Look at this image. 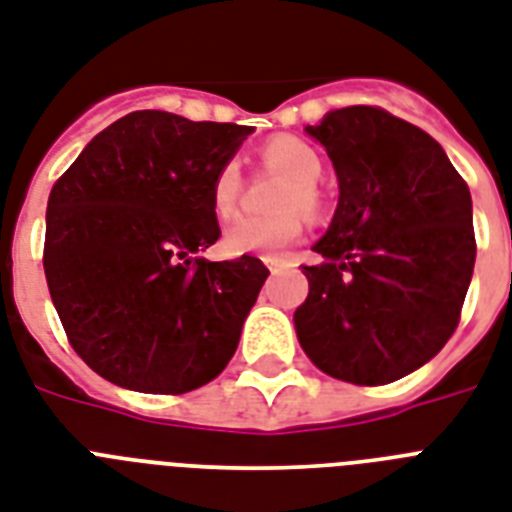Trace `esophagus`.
I'll return each instance as SVG.
<instances>
[{"label": "esophagus", "mask_w": 512, "mask_h": 512, "mask_svg": "<svg viewBox=\"0 0 512 512\" xmlns=\"http://www.w3.org/2000/svg\"><path fill=\"white\" fill-rule=\"evenodd\" d=\"M263 263L268 270H278V268H284L286 260H281V257H263Z\"/></svg>", "instance_id": "esophagus-1"}]
</instances>
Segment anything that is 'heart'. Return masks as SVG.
I'll use <instances>...</instances> for the list:
<instances>
[{
	"instance_id": "1",
	"label": "heart",
	"mask_w": 512,
	"mask_h": 512,
	"mask_svg": "<svg viewBox=\"0 0 512 512\" xmlns=\"http://www.w3.org/2000/svg\"><path fill=\"white\" fill-rule=\"evenodd\" d=\"M263 165L270 170H278L289 176L281 194L276 199L278 210L284 213L268 215V218H242L223 234V252L231 257L257 255L273 257L281 255L284 249L299 242V236L305 231V218L299 209L307 215L321 210V191H318V178L323 173L321 152L310 141L299 136H273L260 149ZM242 165L239 160L220 162L210 181V210L218 220H228L239 207L242 197Z\"/></svg>"
}]
</instances>
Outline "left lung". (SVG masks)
Wrapping results in <instances>:
<instances>
[{
  "label": "left lung",
  "instance_id": "8db88e82",
  "mask_svg": "<svg viewBox=\"0 0 512 512\" xmlns=\"http://www.w3.org/2000/svg\"><path fill=\"white\" fill-rule=\"evenodd\" d=\"M307 134L334 162L339 205L313 247L323 260L302 265L297 339L328 376L392 384L458 328L476 263L471 191L426 131L381 107L328 112Z\"/></svg>",
  "mask_w": 512,
  "mask_h": 512
}]
</instances>
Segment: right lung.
<instances>
[{
  "label": "right lung",
  "mask_w": 512,
  "mask_h": 512,
  "mask_svg": "<svg viewBox=\"0 0 512 512\" xmlns=\"http://www.w3.org/2000/svg\"><path fill=\"white\" fill-rule=\"evenodd\" d=\"M249 126L139 110L86 144L52 186L44 273L68 342L91 371L184 394L234 357L268 268L210 263V181Z\"/></svg>",
  "instance_id": "add662e5"
}]
</instances>
